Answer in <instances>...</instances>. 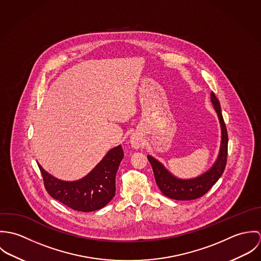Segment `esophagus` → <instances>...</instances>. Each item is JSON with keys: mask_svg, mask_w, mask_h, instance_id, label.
<instances>
[{"mask_svg": "<svg viewBox=\"0 0 261 261\" xmlns=\"http://www.w3.org/2000/svg\"><path fill=\"white\" fill-rule=\"evenodd\" d=\"M130 144H132L133 148L140 149L141 146H142V141L138 136H133L132 139H130Z\"/></svg>", "mask_w": 261, "mask_h": 261, "instance_id": "34e87169", "label": "esophagus"}]
</instances>
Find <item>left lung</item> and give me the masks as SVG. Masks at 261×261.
<instances>
[{"label": "left lung", "instance_id": "1", "mask_svg": "<svg viewBox=\"0 0 261 261\" xmlns=\"http://www.w3.org/2000/svg\"><path fill=\"white\" fill-rule=\"evenodd\" d=\"M211 102L218 115L220 126H221V144L218 156L212 167L203 173L202 175L192 179H180L174 176L166 167L151 155H148L149 163L151 165L156 185L162 193L175 200H194L205 195L213 185L222 176L226 161H227V149H228V135L226 125L224 122L220 102L215 96L214 92H211Z\"/></svg>", "mask_w": 261, "mask_h": 261}]
</instances>
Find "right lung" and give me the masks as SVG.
Segmentation results:
<instances>
[{
  "instance_id": "add662e5",
  "label": "right lung",
  "mask_w": 261,
  "mask_h": 261,
  "mask_svg": "<svg viewBox=\"0 0 261 261\" xmlns=\"http://www.w3.org/2000/svg\"><path fill=\"white\" fill-rule=\"evenodd\" d=\"M123 158L121 146L110 149L103 159L83 178L77 181L59 180L39 164L48 194L75 211H96L111 202L115 195V175Z\"/></svg>"
}]
</instances>
